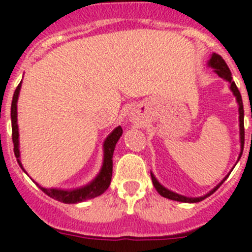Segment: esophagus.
<instances>
[{"label": "esophagus", "instance_id": "esophagus-1", "mask_svg": "<svg viewBox=\"0 0 252 252\" xmlns=\"http://www.w3.org/2000/svg\"><path fill=\"white\" fill-rule=\"evenodd\" d=\"M140 121H141L140 116L137 113H132V116H131V122H133V124H140Z\"/></svg>", "mask_w": 252, "mask_h": 252}]
</instances>
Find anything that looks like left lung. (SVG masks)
Masks as SVG:
<instances>
[{"mask_svg": "<svg viewBox=\"0 0 252 252\" xmlns=\"http://www.w3.org/2000/svg\"><path fill=\"white\" fill-rule=\"evenodd\" d=\"M207 65L209 66V68L213 69V72L216 73V74L218 75L220 78H222L223 81H226L227 83H228V87H230V91L232 92V94L235 95L236 98V102H237V106H239V127H240V154H239V158H237V161L240 160V158H241L242 155V151H244V141H245V130H244V104H242V98H241V94H240V91L237 90V87H236L235 82H233L232 79V74H231L230 69H228V66H227V64L224 63V60L222 59L221 57L218 54H216V53H212L211 54V58H209V60L207 62ZM233 169V168H232ZM232 171V170H231ZM230 171V173H231ZM230 173L226 175V177L223 178V179L220 182V183L217 184V186L215 187L213 189H211L208 193H206L204 195H202V197H187V195H182V194H178V193L173 192V190H170V189L165 188V187L162 186L161 183H160L159 180L157 179V177L154 175V173L151 171V180H153V184L154 187H155V189L158 190V193H159L160 195H162L164 198H168V199H171V201H177V202H183V203H198V202L203 201V199H206L207 197H209L211 194H213V193L217 190L220 187L222 186V183H223L224 180L228 178V175H230Z\"/></svg>", "mask_w": 252, "mask_h": 252, "instance_id": "1", "label": "left lung"}]
</instances>
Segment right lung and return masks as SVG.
Listing matches in <instances>:
<instances>
[{"mask_svg": "<svg viewBox=\"0 0 252 252\" xmlns=\"http://www.w3.org/2000/svg\"><path fill=\"white\" fill-rule=\"evenodd\" d=\"M22 81L17 86L16 91L13 93L12 103H11V125H12V141H13V151H15V157H16L17 162H19L20 168L22 169L24 173L28 174V171L25 170L24 165L21 162V154H20V133H19V125H17V101H19L20 91H21ZM122 136V128L121 126L113 128L108 136L104 139L103 145V160H102V166L99 169L98 174L95 175L90 183L84 184L82 187H77V188L72 189H63V188H45V187L40 186L37 182H35L32 178L31 180L43 190L45 194L49 197L54 198L57 201L63 202V203L70 204V203H81V202L88 201L92 198L98 197L102 193L107 190V188L111 184V178H112V157L113 151H115L116 144ZM29 175V174H28Z\"/></svg>", "mask_w": 252, "mask_h": 252, "instance_id": "add662e5", "label": "right lung"}]
</instances>
